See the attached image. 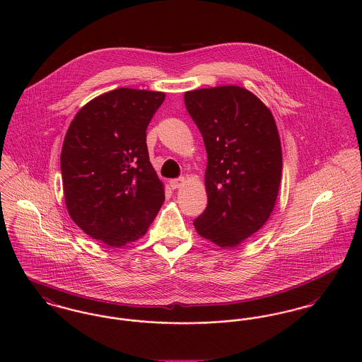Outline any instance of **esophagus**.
Masks as SVG:
<instances>
[{
	"mask_svg": "<svg viewBox=\"0 0 362 362\" xmlns=\"http://www.w3.org/2000/svg\"><path fill=\"white\" fill-rule=\"evenodd\" d=\"M184 182H185V178H184V177L174 178V180H170V187H171V189H177V188H180Z\"/></svg>",
	"mask_w": 362,
	"mask_h": 362,
	"instance_id": "1",
	"label": "esophagus"
}]
</instances>
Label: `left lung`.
Masks as SVG:
<instances>
[{"instance_id":"8db88e82","label":"left lung","mask_w":362,"mask_h":362,"mask_svg":"<svg viewBox=\"0 0 362 362\" xmlns=\"http://www.w3.org/2000/svg\"><path fill=\"white\" fill-rule=\"evenodd\" d=\"M184 102L207 153V206L194 226L221 248L237 247L276 205L283 167L276 121L252 92L234 85L185 92Z\"/></svg>"}]
</instances>
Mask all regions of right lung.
Listing matches in <instances>:
<instances>
[{
	"mask_svg": "<svg viewBox=\"0 0 362 362\" xmlns=\"http://www.w3.org/2000/svg\"><path fill=\"white\" fill-rule=\"evenodd\" d=\"M163 92L119 88L85 104L61 151L65 205L88 235L119 248L146 234L164 202L146 146Z\"/></svg>",
	"mask_w": 362,
	"mask_h": 362,
	"instance_id": "right-lung-1",
	"label": "right lung"
}]
</instances>
